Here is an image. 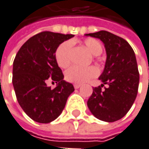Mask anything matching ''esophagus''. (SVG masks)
Instances as JSON below:
<instances>
[{
	"mask_svg": "<svg viewBox=\"0 0 149 149\" xmlns=\"http://www.w3.org/2000/svg\"><path fill=\"white\" fill-rule=\"evenodd\" d=\"M80 87H81V84H74L75 88H79Z\"/></svg>",
	"mask_w": 149,
	"mask_h": 149,
	"instance_id": "esophagus-1",
	"label": "esophagus"
}]
</instances>
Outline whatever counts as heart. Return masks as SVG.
<instances>
[{
  "mask_svg": "<svg viewBox=\"0 0 149 149\" xmlns=\"http://www.w3.org/2000/svg\"><path fill=\"white\" fill-rule=\"evenodd\" d=\"M84 45L87 47L88 51L94 54L98 55L102 54V43L95 38H86L84 40ZM71 54H72V42H64L61 43L54 52V57L58 65L61 68H66L71 65ZM98 70L95 66L88 67H78L72 66L68 69L65 73V78L66 81L73 84H82L89 79L96 77Z\"/></svg>",
  "mask_w": 149,
  "mask_h": 149,
  "instance_id": "obj_1",
  "label": "heart"
}]
</instances>
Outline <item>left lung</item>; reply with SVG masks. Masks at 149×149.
I'll return each mask as SVG.
<instances>
[{
	"label": "left lung",
	"instance_id": "1",
	"mask_svg": "<svg viewBox=\"0 0 149 149\" xmlns=\"http://www.w3.org/2000/svg\"><path fill=\"white\" fill-rule=\"evenodd\" d=\"M90 36L105 44L107 61L99 77L103 84L93 88L88 98V109L95 118L106 122L122 118L136 100L139 85V72L134 50L124 38L107 31ZM104 84L109 87L102 90Z\"/></svg>",
	"mask_w": 149,
	"mask_h": 149
}]
</instances>
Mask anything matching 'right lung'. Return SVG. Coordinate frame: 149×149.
Returning <instances> with one entry per match:
<instances>
[{"instance_id":"add662e5","label":"right lung","mask_w":149,"mask_h":149,"mask_svg":"<svg viewBox=\"0 0 149 149\" xmlns=\"http://www.w3.org/2000/svg\"><path fill=\"white\" fill-rule=\"evenodd\" d=\"M72 34L42 31L27 40L13 61V84L24 112L36 122L47 124L57 118L65 108L68 96L74 91L72 84L63 80L54 52ZM47 80L58 84L52 90Z\"/></svg>"}]
</instances>
